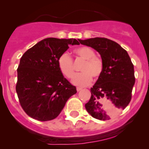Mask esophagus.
I'll use <instances>...</instances> for the list:
<instances>
[{
  "label": "esophagus",
  "mask_w": 149,
  "mask_h": 149,
  "mask_svg": "<svg viewBox=\"0 0 149 149\" xmlns=\"http://www.w3.org/2000/svg\"><path fill=\"white\" fill-rule=\"evenodd\" d=\"M82 89H83V88H78H78H76V90H77V91L79 92V91H80V90H82Z\"/></svg>",
  "instance_id": "obj_1"
}]
</instances>
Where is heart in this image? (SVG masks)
<instances>
[{
    "label": "heart",
    "mask_w": 149,
    "mask_h": 149,
    "mask_svg": "<svg viewBox=\"0 0 149 149\" xmlns=\"http://www.w3.org/2000/svg\"><path fill=\"white\" fill-rule=\"evenodd\" d=\"M77 58L85 60L80 71L73 78L72 83L77 86H86L90 84L92 76L98 78L102 73L103 63L102 59L95 56L93 49L88 47H80L74 50ZM58 67L63 76L71 78L75 74V67L73 59L67 53H63L58 59Z\"/></svg>",
    "instance_id": "b5f03b06"
}]
</instances>
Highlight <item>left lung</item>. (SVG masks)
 I'll use <instances>...</instances> for the list:
<instances>
[{
  "mask_svg": "<svg viewBox=\"0 0 149 149\" xmlns=\"http://www.w3.org/2000/svg\"><path fill=\"white\" fill-rule=\"evenodd\" d=\"M80 42L100 53L103 63L102 73L90 89L91 97L85 109L95 118L107 120L130 102L135 83L134 66L127 51L111 40L97 37Z\"/></svg>",
  "mask_w": 149,
  "mask_h": 149,
  "instance_id": "obj_1",
  "label": "left lung"
}]
</instances>
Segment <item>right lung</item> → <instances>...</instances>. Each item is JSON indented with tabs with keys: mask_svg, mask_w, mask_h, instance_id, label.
I'll use <instances>...</instances> for the list:
<instances>
[{
	"mask_svg": "<svg viewBox=\"0 0 149 149\" xmlns=\"http://www.w3.org/2000/svg\"><path fill=\"white\" fill-rule=\"evenodd\" d=\"M80 39L47 38L22 55L17 69L16 92L22 109L40 121L54 119L66 102L76 93L58 67V59Z\"/></svg>",
	"mask_w": 149,
	"mask_h": 149,
	"instance_id": "1",
	"label": "right lung"
}]
</instances>
